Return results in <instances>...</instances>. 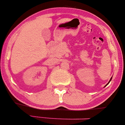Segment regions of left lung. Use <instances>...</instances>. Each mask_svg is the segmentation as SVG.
I'll list each match as a JSON object with an SVG mask.
<instances>
[{"mask_svg": "<svg viewBox=\"0 0 125 125\" xmlns=\"http://www.w3.org/2000/svg\"><path fill=\"white\" fill-rule=\"evenodd\" d=\"M112 78H113V77H111V79H110V80H109V82H108V83H107V84H106V85H105V86H104V87H105V86H107V85H108V84H109V82H111V80H112Z\"/></svg>", "mask_w": 125, "mask_h": 125, "instance_id": "8db88e82", "label": "left lung"}]
</instances>
